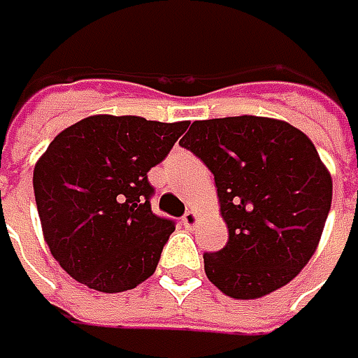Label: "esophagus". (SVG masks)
I'll list each match as a JSON object with an SVG mask.
<instances>
[{
	"mask_svg": "<svg viewBox=\"0 0 358 358\" xmlns=\"http://www.w3.org/2000/svg\"><path fill=\"white\" fill-rule=\"evenodd\" d=\"M181 221H183V225H185V227H193V225L197 223V213H195V211H187Z\"/></svg>",
	"mask_w": 358,
	"mask_h": 358,
	"instance_id": "obj_1",
	"label": "esophagus"
}]
</instances>
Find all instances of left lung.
<instances>
[{"mask_svg":"<svg viewBox=\"0 0 358 358\" xmlns=\"http://www.w3.org/2000/svg\"><path fill=\"white\" fill-rule=\"evenodd\" d=\"M213 173L227 245L205 273L233 299H259L309 263L331 211L333 181L309 137L268 117L193 121L179 141Z\"/></svg>","mask_w":358,"mask_h":358,"instance_id":"obj_1","label":"left lung"}]
</instances>
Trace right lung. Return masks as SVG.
<instances>
[{"label": "right lung", "mask_w": 358, "mask_h": 358, "mask_svg": "<svg viewBox=\"0 0 358 358\" xmlns=\"http://www.w3.org/2000/svg\"><path fill=\"white\" fill-rule=\"evenodd\" d=\"M187 127L93 115L49 143L34 169L35 203L49 251L76 281L121 293L155 273L175 221L151 211L147 173Z\"/></svg>", "instance_id": "right-lung-1"}]
</instances>
